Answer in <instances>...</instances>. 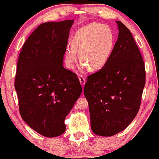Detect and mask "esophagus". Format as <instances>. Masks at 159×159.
Returning <instances> with one entry per match:
<instances>
[{"label": "esophagus", "mask_w": 159, "mask_h": 159, "mask_svg": "<svg viewBox=\"0 0 159 159\" xmlns=\"http://www.w3.org/2000/svg\"><path fill=\"white\" fill-rule=\"evenodd\" d=\"M78 78H79V81H80V83H81V86L84 87V84H85V78L84 77L83 75H80Z\"/></svg>", "instance_id": "esophagus-1"}]
</instances>
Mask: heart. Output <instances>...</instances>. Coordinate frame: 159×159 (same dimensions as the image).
I'll list each match as a JSON object with an SVG mask.
<instances>
[{
	"mask_svg": "<svg viewBox=\"0 0 159 159\" xmlns=\"http://www.w3.org/2000/svg\"><path fill=\"white\" fill-rule=\"evenodd\" d=\"M116 36L114 30L107 25L93 22L81 27L75 33L72 45L65 48V61L69 69L74 67L78 57L82 62L81 72L90 66L91 70L102 69L110 59L114 50Z\"/></svg>",
	"mask_w": 159,
	"mask_h": 159,
	"instance_id": "heart-1",
	"label": "heart"
}]
</instances>
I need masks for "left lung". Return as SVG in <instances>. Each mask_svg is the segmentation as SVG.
I'll use <instances>...</instances> for the list:
<instances>
[{
	"label": "left lung",
	"instance_id": "obj_1",
	"mask_svg": "<svg viewBox=\"0 0 159 159\" xmlns=\"http://www.w3.org/2000/svg\"><path fill=\"white\" fill-rule=\"evenodd\" d=\"M117 24L118 39L107 64L87 78L84 93L91 129L110 137L123 131L138 114L145 86V66L130 30Z\"/></svg>",
	"mask_w": 159,
	"mask_h": 159
}]
</instances>
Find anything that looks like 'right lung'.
Returning a JSON list of instances; mask_svg holds the SVG:
<instances>
[{"instance_id":"obj_1","label":"right lung","mask_w":159,"mask_h":159,"mask_svg":"<svg viewBox=\"0 0 159 159\" xmlns=\"http://www.w3.org/2000/svg\"><path fill=\"white\" fill-rule=\"evenodd\" d=\"M74 20L41 24L27 38L18 61L15 88L21 118L47 138L61 135L64 120L81 96L75 74L63 67Z\"/></svg>"}]
</instances>
